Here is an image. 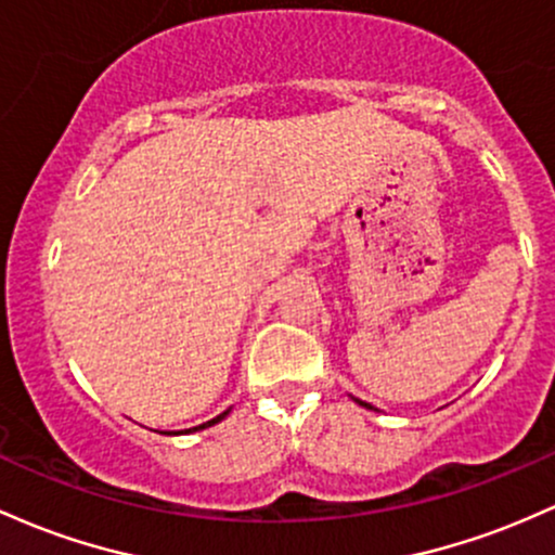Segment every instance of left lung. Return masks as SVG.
<instances>
[{"mask_svg": "<svg viewBox=\"0 0 555 555\" xmlns=\"http://www.w3.org/2000/svg\"><path fill=\"white\" fill-rule=\"evenodd\" d=\"M359 403H361V406H366V409H372V406H370V403H364V401H359Z\"/></svg>", "mask_w": 555, "mask_h": 555, "instance_id": "1", "label": "left lung"}]
</instances>
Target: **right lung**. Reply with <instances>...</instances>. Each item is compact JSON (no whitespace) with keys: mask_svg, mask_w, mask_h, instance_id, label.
<instances>
[{"mask_svg":"<svg viewBox=\"0 0 555 555\" xmlns=\"http://www.w3.org/2000/svg\"><path fill=\"white\" fill-rule=\"evenodd\" d=\"M225 414H228V412H222L220 416H215V420H211V422H207V425H202V429H204V427H209V425H215V422H220V420H222V416H225Z\"/></svg>","mask_w":555,"mask_h":555,"instance_id":"right-lung-1","label":"right lung"}]
</instances>
